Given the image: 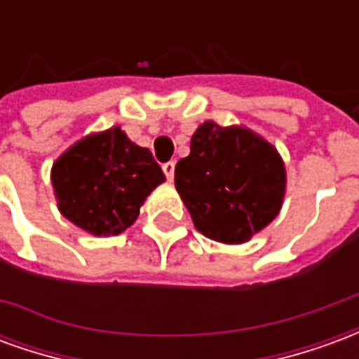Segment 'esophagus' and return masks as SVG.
Returning a JSON list of instances; mask_svg holds the SVG:
<instances>
[{"label":"esophagus","mask_w":359,"mask_h":359,"mask_svg":"<svg viewBox=\"0 0 359 359\" xmlns=\"http://www.w3.org/2000/svg\"><path fill=\"white\" fill-rule=\"evenodd\" d=\"M163 172H165V177H167V180H172V177H175V163H172V161L165 163Z\"/></svg>","instance_id":"esophagus-1"}]
</instances>
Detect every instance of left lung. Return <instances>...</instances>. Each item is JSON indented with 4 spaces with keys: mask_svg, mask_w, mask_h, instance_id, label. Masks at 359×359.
Here are the masks:
<instances>
[{
    "mask_svg": "<svg viewBox=\"0 0 359 359\" xmlns=\"http://www.w3.org/2000/svg\"><path fill=\"white\" fill-rule=\"evenodd\" d=\"M175 187L203 236L242 244L278 215L286 171L277 149L250 128L205 121L175 167Z\"/></svg>",
    "mask_w": 359,
    "mask_h": 359,
    "instance_id": "obj_1",
    "label": "left lung"
}]
</instances>
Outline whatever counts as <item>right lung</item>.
I'll return each instance as SVG.
<instances>
[{
    "label": "right lung",
    "instance_id": "obj_1",
    "mask_svg": "<svg viewBox=\"0 0 359 359\" xmlns=\"http://www.w3.org/2000/svg\"><path fill=\"white\" fill-rule=\"evenodd\" d=\"M163 180L151 151L128 140L121 126L82 138L51 167L59 211L94 236L126 231Z\"/></svg>",
    "mask_w": 359,
    "mask_h": 359
}]
</instances>
